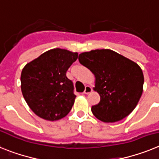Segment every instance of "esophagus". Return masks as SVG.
Returning a JSON list of instances; mask_svg holds the SVG:
<instances>
[{
	"label": "esophagus",
	"instance_id": "esophagus-1",
	"mask_svg": "<svg viewBox=\"0 0 159 159\" xmlns=\"http://www.w3.org/2000/svg\"><path fill=\"white\" fill-rule=\"evenodd\" d=\"M92 91V88L90 86H87V87H85V90H84V93L85 94H89L91 93Z\"/></svg>",
	"mask_w": 159,
	"mask_h": 159
}]
</instances>
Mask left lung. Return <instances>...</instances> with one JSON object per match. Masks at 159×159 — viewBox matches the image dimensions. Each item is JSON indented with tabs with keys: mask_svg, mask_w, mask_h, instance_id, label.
Instances as JSON below:
<instances>
[{
	"mask_svg": "<svg viewBox=\"0 0 159 159\" xmlns=\"http://www.w3.org/2000/svg\"><path fill=\"white\" fill-rule=\"evenodd\" d=\"M81 64L94 74V91L101 100L92 107L98 120L113 123L125 118L135 108L143 93V74L136 62L111 49H96L79 54Z\"/></svg>",
	"mask_w": 159,
	"mask_h": 159,
	"instance_id": "left-lung-1",
	"label": "left lung"
}]
</instances>
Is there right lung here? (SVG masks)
<instances>
[{"label":"right lung","mask_w":159,"mask_h":159,"mask_svg":"<svg viewBox=\"0 0 159 159\" xmlns=\"http://www.w3.org/2000/svg\"><path fill=\"white\" fill-rule=\"evenodd\" d=\"M77 53L53 48L28 62L21 72V92L29 107L46 120H58L69 113L76 96L66 76Z\"/></svg>","instance_id":"1"}]
</instances>
